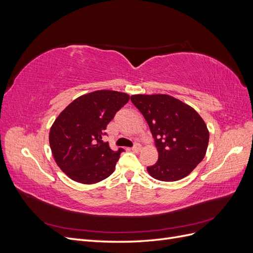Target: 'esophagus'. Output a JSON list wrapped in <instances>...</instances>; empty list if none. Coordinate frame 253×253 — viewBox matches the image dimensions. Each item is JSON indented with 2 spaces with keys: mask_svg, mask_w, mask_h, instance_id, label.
Segmentation results:
<instances>
[{
  "mask_svg": "<svg viewBox=\"0 0 253 253\" xmlns=\"http://www.w3.org/2000/svg\"><path fill=\"white\" fill-rule=\"evenodd\" d=\"M132 150H133L134 152H139V151L141 150V145H140L139 143H135V145L132 148Z\"/></svg>",
  "mask_w": 253,
  "mask_h": 253,
  "instance_id": "1",
  "label": "esophagus"
}]
</instances>
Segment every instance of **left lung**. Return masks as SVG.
<instances>
[{"instance_id":"1","label":"left lung","mask_w":253,"mask_h":253,"mask_svg":"<svg viewBox=\"0 0 253 253\" xmlns=\"http://www.w3.org/2000/svg\"><path fill=\"white\" fill-rule=\"evenodd\" d=\"M133 104L147 120L158 160L147 170L153 178L176 181L186 177L204 159L209 131L198 113L169 95H133Z\"/></svg>"}]
</instances>
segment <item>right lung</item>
<instances>
[{
	"label": "right lung",
	"instance_id": "right-lung-1",
	"mask_svg": "<svg viewBox=\"0 0 253 253\" xmlns=\"http://www.w3.org/2000/svg\"><path fill=\"white\" fill-rule=\"evenodd\" d=\"M129 96L102 89L83 95L60 113L49 132V144L58 167L73 180L96 183L114 172L121 152L103 142L106 126Z\"/></svg>",
	"mask_w": 253,
	"mask_h": 253
}]
</instances>
